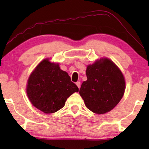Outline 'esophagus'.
Here are the masks:
<instances>
[{
  "label": "esophagus",
  "instance_id": "esophagus-1",
  "mask_svg": "<svg viewBox=\"0 0 149 149\" xmlns=\"http://www.w3.org/2000/svg\"><path fill=\"white\" fill-rule=\"evenodd\" d=\"M76 85H77V87H79V89L80 88V87H81V83L79 82V81H78V82H77V83H76Z\"/></svg>",
  "mask_w": 149,
  "mask_h": 149
}]
</instances>
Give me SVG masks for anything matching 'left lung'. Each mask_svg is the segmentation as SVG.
Wrapping results in <instances>:
<instances>
[{
  "label": "left lung",
  "instance_id": "obj_1",
  "mask_svg": "<svg viewBox=\"0 0 149 149\" xmlns=\"http://www.w3.org/2000/svg\"><path fill=\"white\" fill-rule=\"evenodd\" d=\"M86 75L79 93L87 109L99 115L113 109L125 92V79L119 68L104 58L89 65Z\"/></svg>",
  "mask_w": 149,
  "mask_h": 149
}]
</instances>
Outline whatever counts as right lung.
Listing matches in <instances>:
<instances>
[{"instance_id": "obj_1", "label": "right lung", "mask_w": 149, "mask_h": 149, "mask_svg": "<svg viewBox=\"0 0 149 149\" xmlns=\"http://www.w3.org/2000/svg\"><path fill=\"white\" fill-rule=\"evenodd\" d=\"M79 88L58 64L42 60L28 81L26 92L31 103L45 113H54L64 107L68 97Z\"/></svg>"}]
</instances>
